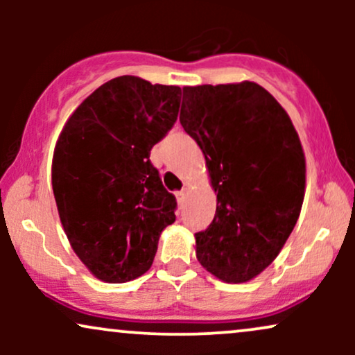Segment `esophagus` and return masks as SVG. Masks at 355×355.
<instances>
[{"mask_svg":"<svg viewBox=\"0 0 355 355\" xmlns=\"http://www.w3.org/2000/svg\"><path fill=\"white\" fill-rule=\"evenodd\" d=\"M175 195H177V200L182 203L183 200H185V195H187V189H182L180 191H177V193H175Z\"/></svg>","mask_w":355,"mask_h":355,"instance_id":"obj_1","label":"esophagus"}]
</instances>
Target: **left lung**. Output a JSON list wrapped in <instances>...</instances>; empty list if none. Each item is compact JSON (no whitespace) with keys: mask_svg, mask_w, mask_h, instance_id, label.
Segmentation results:
<instances>
[{"mask_svg":"<svg viewBox=\"0 0 355 355\" xmlns=\"http://www.w3.org/2000/svg\"><path fill=\"white\" fill-rule=\"evenodd\" d=\"M180 123L205 155L217 211L197 259L229 284L274 262L304 202L305 157L287 112L252 81L183 88Z\"/></svg>","mask_w":355,"mask_h":355,"instance_id":"1","label":"left lung"}]
</instances>
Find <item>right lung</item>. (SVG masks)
I'll list each match as a JSON object with an SVG mask.
<instances>
[{
	"label": "right lung",
	"instance_id": "right-lung-1",
	"mask_svg": "<svg viewBox=\"0 0 355 355\" xmlns=\"http://www.w3.org/2000/svg\"><path fill=\"white\" fill-rule=\"evenodd\" d=\"M182 88L118 76L88 96L56 141L51 183L64 234L93 275L121 284L152 267L177 200L150 162Z\"/></svg>",
	"mask_w": 355,
	"mask_h": 355
}]
</instances>
